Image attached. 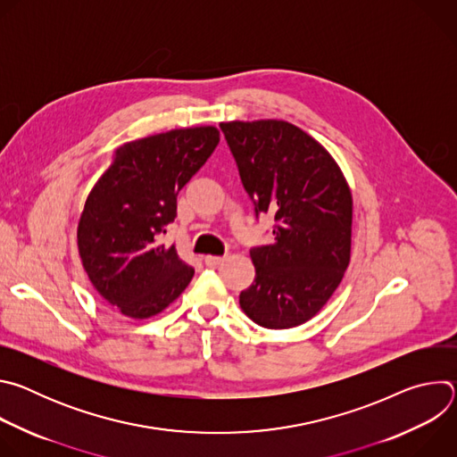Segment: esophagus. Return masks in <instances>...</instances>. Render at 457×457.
I'll return each instance as SVG.
<instances>
[{"label": "esophagus", "instance_id": "34e87169", "mask_svg": "<svg viewBox=\"0 0 457 457\" xmlns=\"http://www.w3.org/2000/svg\"><path fill=\"white\" fill-rule=\"evenodd\" d=\"M222 256H215V254H208V256H204V264L208 266V268H215V266H219L220 262H222Z\"/></svg>", "mask_w": 457, "mask_h": 457}]
</instances>
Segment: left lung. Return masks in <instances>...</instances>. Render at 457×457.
Here are the masks:
<instances>
[{
    "instance_id": "8db88e82",
    "label": "left lung",
    "mask_w": 457,
    "mask_h": 457,
    "mask_svg": "<svg viewBox=\"0 0 457 457\" xmlns=\"http://www.w3.org/2000/svg\"><path fill=\"white\" fill-rule=\"evenodd\" d=\"M254 212L275 215V240L249 251L254 282L242 311L266 329H291L329 302L351 260L353 195L331 154L298 126L220 122Z\"/></svg>"
}]
</instances>
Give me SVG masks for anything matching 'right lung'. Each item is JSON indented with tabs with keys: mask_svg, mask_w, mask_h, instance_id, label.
<instances>
[{
	"mask_svg": "<svg viewBox=\"0 0 457 457\" xmlns=\"http://www.w3.org/2000/svg\"><path fill=\"white\" fill-rule=\"evenodd\" d=\"M219 141L215 126H191L126 143L88 193L78 224L81 262L124 316L162 312L191 282L195 270L161 237L177 217V193Z\"/></svg>",
	"mask_w": 457,
	"mask_h": 457,
	"instance_id": "right-lung-1",
	"label": "right lung"
}]
</instances>
